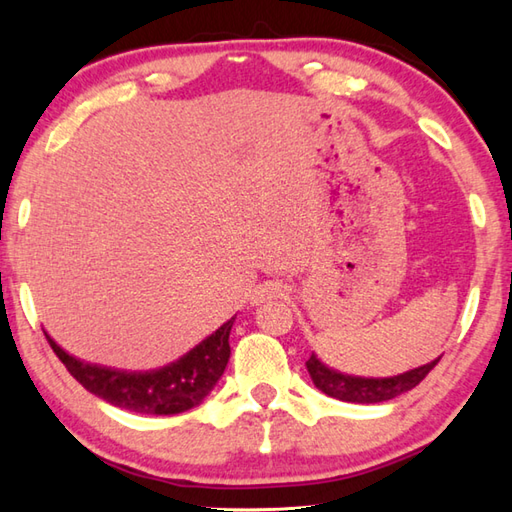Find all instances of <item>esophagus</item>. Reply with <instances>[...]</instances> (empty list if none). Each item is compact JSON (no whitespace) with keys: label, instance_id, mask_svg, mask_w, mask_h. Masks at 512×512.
I'll use <instances>...</instances> for the list:
<instances>
[{"label":"esophagus","instance_id":"34e87169","mask_svg":"<svg viewBox=\"0 0 512 512\" xmlns=\"http://www.w3.org/2000/svg\"><path fill=\"white\" fill-rule=\"evenodd\" d=\"M286 295V288L279 284V281H264V284H259L253 295H250V301L255 303V306H259V303H264L268 299H281Z\"/></svg>","mask_w":512,"mask_h":512}]
</instances>
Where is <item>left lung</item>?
<instances>
[{
  "mask_svg": "<svg viewBox=\"0 0 512 512\" xmlns=\"http://www.w3.org/2000/svg\"><path fill=\"white\" fill-rule=\"evenodd\" d=\"M440 356L436 361L427 365H420L416 369H409V372H402L398 376H387V378H365V376H352L339 372V369H332L325 365L321 358L312 352V356L306 361L308 374L312 383L321 389L323 394L330 398L343 400V402H358V405H372V402H385L396 398L405 391L416 387L420 380L427 376L433 367L438 365Z\"/></svg>",
  "mask_w": 512,
  "mask_h": 512,
  "instance_id": "left-lung-1",
  "label": "left lung"
}]
</instances>
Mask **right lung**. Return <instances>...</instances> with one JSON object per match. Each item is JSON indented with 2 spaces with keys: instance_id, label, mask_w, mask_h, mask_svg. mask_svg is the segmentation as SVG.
<instances>
[{
  "instance_id": "1",
  "label": "right lung",
  "mask_w": 512,
  "mask_h": 512,
  "mask_svg": "<svg viewBox=\"0 0 512 512\" xmlns=\"http://www.w3.org/2000/svg\"><path fill=\"white\" fill-rule=\"evenodd\" d=\"M233 323L235 317L220 325L178 361L158 369H147V372L81 361L65 352L50 334H46V339L65 369L90 394L127 411L147 413V416H173V413L198 407L222 378L228 358H231L228 336H231Z\"/></svg>"
}]
</instances>
